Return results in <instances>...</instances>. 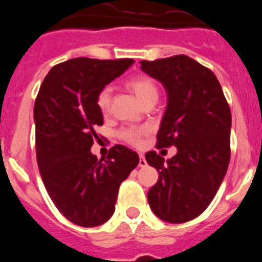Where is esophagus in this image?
<instances>
[{
    "mask_svg": "<svg viewBox=\"0 0 262 262\" xmlns=\"http://www.w3.org/2000/svg\"><path fill=\"white\" fill-rule=\"evenodd\" d=\"M145 165H147V160H145V157L140 154L139 155V166H140V168H143V166H145Z\"/></svg>",
    "mask_w": 262,
    "mask_h": 262,
    "instance_id": "obj_1",
    "label": "esophagus"
}]
</instances>
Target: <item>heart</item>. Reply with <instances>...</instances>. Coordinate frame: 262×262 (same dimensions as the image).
I'll use <instances>...</instances> for the list:
<instances>
[{"mask_svg": "<svg viewBox=\"0 0 262 262\" xmlns=\"http://www.w3.org/2000/svg\"><path fill=\"white\" fill-rule=\"evenodd\" d=\"M126 85L135 94V97L142 105H145L149 101H157V98H159V88H157L154 78H151L149 76L139 75L135 76V77H131L127 80ZM110 89L103 88L98 93V96H97V106H98L99 111L106 114L108 108H110ZM145 133H147L145 128H127L120 131L119 136L123 139L124 142L129 143V144L139 145L140 144V140H142V136Z\"/></svg>", "mask_w": 262, "mask_h": 262, "instance_id": "b5f03b06", "label": "heart"}]
</instances>
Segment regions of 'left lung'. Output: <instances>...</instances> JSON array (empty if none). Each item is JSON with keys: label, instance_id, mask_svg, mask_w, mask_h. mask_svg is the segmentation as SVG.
Segmentation results:
<instances>
[{"label": "left lung", "instance_id": "left-lung-1", "mask_svg": "<svg viewBox=\"0 0 262 262\" xmlns=\"http://www.w3.org/2000/svg\"><path fill=\"white\" fill-rule=\"evenodd\" d=\"M142 71L166 90L157 148H177L165 160L156 151L145 160L159 172L148 191L154 214L168 223L200 216L214 200L230 164L231 110L216 76L186 55L143 60Z\"/></svg>", "mask_w": 262, "mask_h": 262}]
</instances>
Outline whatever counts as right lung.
Segmentation results:
<instances>
[{
    "label": "right lung",
    "mask_w": 262,
    "mask_h": 262,
    "mask_svg": "<svg viewBox=\"0 0 262 262\" xmlns=\"http://www.w3.org/2000/svg\"><path fill=\"white\" fill-rule=\"evenodd\" d=\"M134 64L133 59L77 57L53 67L41 82L34 106L36 160L48 195L64 216L81 227L107 222L115 211L120 184L139 164L124 145L107 159L90 152L102 126L97 96Z\"/></svg>",
    "instance_id": "1"
}]
</instances>
